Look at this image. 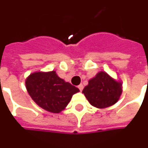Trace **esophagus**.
<instances>
[{"label": "esophagus", "mask_w": 148, "mask_h": 148, "mask_svg": "<svg viewBox=\"0 0 148 148\" xmlns=\"http://www.w3.org/2000/svg\"><path fill=\"white\" fill-rule=\"evenodd\" d=\"M77 87H78V89H79V90H83V85L82 84H80V85H78V86H77Z\"/></svg>", "instance_id": "1"}]
</instances>
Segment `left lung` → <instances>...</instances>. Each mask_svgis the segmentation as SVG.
Segmentation results:
<instances>
[{"label": "left lung", "mask_w": 148, "mask_h": 148, "mask_svg": "<svg viewBox=\"0 0 148 148\" xmlns=\"http://www.w3.org/2000/svg\"><path fill=\"white\" fill-rule=\"evenodd\" d=\"M82 93L92 106L106 108L119 100L122 94V83L102 71L89 81Z\"/></svg>", "instance_id": "obj_1"}]
</instances>
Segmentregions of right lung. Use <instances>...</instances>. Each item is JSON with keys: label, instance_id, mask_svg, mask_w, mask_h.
I'll return each mask as SVG.
<instances>
[{"label": "right lung", "instance_id": "right-lung-1", "mask_svg": "<svg viewBox=\"0 0 148 148\" xmlns=\"http://www.w3.org/2000/svg\"><path fill=\"white\" fill-rule=\"evenodd\" d=\"M26 89L32 99L45 110L59 113L65 109L72 96L79 90L57 75L55 71L36 72L25 81Z\"/></svg>", "mask_w": 148, "mask_h": 148}]
</instances>
